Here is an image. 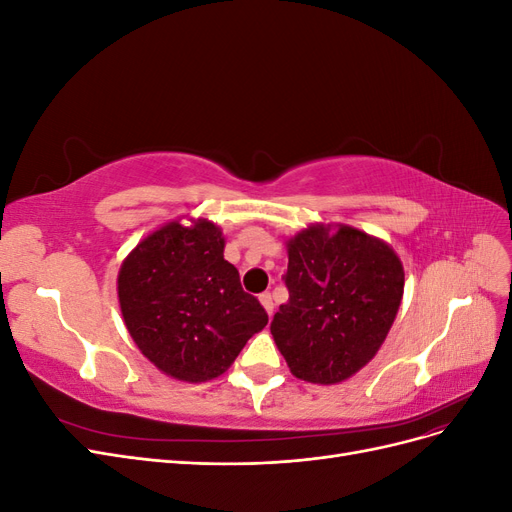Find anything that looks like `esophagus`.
<instances>
[{
  "label": "esophagus",
  "instance_id": "1",
  "mask_svg": "<svg viewBox=\"0 0 512 512\" xmlns=\"http://www.w3.org/2000/svg\"><path fill=\"white\" fill-rule=\"evenodd\" d=\"M258 299H260L262 307H265V309H267V314L271 316V314H273V299H271V292H262Z\"/></svg>",
  "mask_w": 512,
  "mask_h": 512
}]
</instances>
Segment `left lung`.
<instances>
[{
    "label": "left lung",
    "instance_id": "left-lung-1",
    "mask_svg": "<svg viewBox=\"0 0 512 512\" xmlns=\"http://www.w3.org/2000/svg\"><path fill=\"white\" fill-rule=\"evenodd\" d=\"M288 301L271 333L297 378L335 384L374 359L397 316L404 267L365 232L316 224L288 241Z\"/></svg>",
    "mask_w": 512,
    "mask_h": 512
}]
</instances>
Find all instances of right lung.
<instances>
[{
  "instance_id": "right-lung-1",
  "label": "right lung",
  "mask_w": 512,
  "mask_h": 512,
  "mask_svg": "<svg viewBox=\"0 0 512 512\" xmlns=\"http://www.w3.org/2000/svg\"><path fill=\"white\" fill-rule=\"evenodd\" d=\"M119 303L126 327L147 359L185 382L218 378L254 333L267 327L265 307L241 288L224 260L213 222H170L123 260Z\"/></svg>"
}]
</instances>
